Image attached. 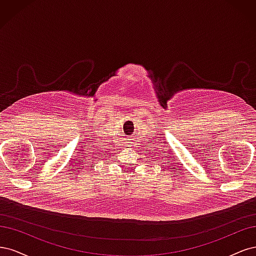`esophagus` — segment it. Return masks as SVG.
<instances>
[{"label":"esophagus","mask_w":256,"mask_h":256,"mask_svg":"<svg viewBox=\"0 0 256 256\" xmlns=\"http://www.w3.org/2000/svg\"><path fill=\"white\" fill-rule=\"evenodd\" d=\"M128 146H129V147H130V145H128Z\"/></svg>","instance_id":"1"}]
</instances>
